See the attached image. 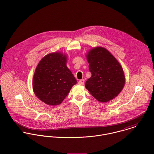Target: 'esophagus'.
Returning <instances> with one entry per match:
<instances>
[{
    "mask_svg": "<svg viewBox=\"0 0 154 154\" xmlns=\"http://www.w3.org/2000/svg\"><path fill=\"white\" fill-rule=\"evenodd\" d=\"M84 82H85V80L84 79H81L78 82V84L80 85H84Z\"/></svg>",
    "mask_w": 154,
    "mask_h": 154,
    "instance_id": "esophagus-1",
    "label": "esophagus"
}]
</instances>
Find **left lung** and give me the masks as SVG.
<instances>
[{
    "label": "left lung",
    "mask_w": 154,
    "mask_h": 154,
    "mask_svg": "<svg viewBox=\"0 0 154 154\" xmlns=\"http://www.w3.org/2000/svg\"><path fill=\"white\" fill-rule=\"evenodd\" d=\"M92 75L85 88L99 102L107 103L116 98L125 84L123 69L118 60L106 48L95 47L86 54Z\"/></svg>",
    "instance_id": "8db88e82"
}]
</instances>
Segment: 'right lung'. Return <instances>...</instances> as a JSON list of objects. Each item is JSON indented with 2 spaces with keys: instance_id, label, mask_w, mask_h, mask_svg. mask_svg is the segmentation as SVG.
Returning <instances> with one entry per match:
<instances>
[{
  "instance_id": "1",
  "label": "right lung",
  "mask_w": 154,
  "mask_h": 154,
  "mask_svg": "<svg viewBox=\"0 0 154 154\" xmlns=\"http://www.w3.org/2000/svg\"><path fill=\"white\" fill-rule=\"evenodd\" d=\"M67 56L61 52L49 53L36 67L32 80L34 94L46 104H60L77 82L66 66Z\"/></svg>"
}]
</instances>
